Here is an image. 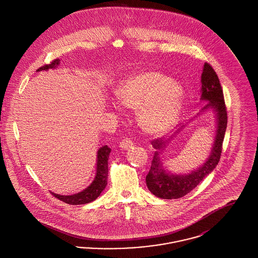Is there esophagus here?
Returning a JSON list of instances; mask_svg holds the SVG:
<instances>
[{
	"instance_id": "1",
	"label": "esophagus",
	"mask_w": 258,
	"mask_h": 258,
	"mask_svg": "<svg viewBox=\"0 0 258 258\" xmlns=\"http://www.w3.org/2000/svg\"><path fill=\"white\" fill-rule=\"evenodd\" d=\"M134 146V142L132 141L131 138H123V140L120 142V147L122 149H130L131 147Z\"/></svg>"
}]
</instances>
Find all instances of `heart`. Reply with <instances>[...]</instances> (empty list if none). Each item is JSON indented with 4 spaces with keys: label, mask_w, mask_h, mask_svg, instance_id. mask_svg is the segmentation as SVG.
I'll use <instances>...</instances> for the list:
<instances>
[{
    "label": "heart",
    "mask_w": 258,
    "mask_h": 258,
    "mask_svg": "<svg viewBox=\"0 0 258 258\" xmlns=\"http://www.w3.org/2000/svg\"><path fill=\"white\" fill-rule=\"evenodd\" d=\"M116 94L124 107L137 111L141 127L150 135L166 133L179 118L182 88L158 72H145L126 78Z\"/></svg>",
    "instance_id": "1"
}]
</instances>
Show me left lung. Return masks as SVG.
Here are the masks:
<instances>
[{
    "label": "left lung",
    "instance_id": "obj_1",
    "mask_svg": "<svg viewBox=\"0 0 258 258\" xmlns=\"http://www.w3.org/2000/svg\"><path fill=\"white\" fill-rule=\"evenodd\" d=\"M201 83V99L208 101L203 107V110L211 107L217 112V135L211 156L196 171L184 175L169 174L162 168L160 158L162 150L165 148L166 141H163L160 137L154 139L152 145L156 149V152L154 154L150 171L146 176V184L149 190L157 197L176 199L184 197L196 188L199 183L215 169L221 159L222 142L227 126V112L219 77L208 62H205L204 64Z\"/></svg>",
    "mask_w": 258,
    "mask_h": 258
}]
</instances>
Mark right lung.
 <instances>
[{"instance_id":"right-lung-1","label":"right lung","mask_w":258,"mask_h":258,"mask_svg":"<svg viewBox=\"0 0 258 258\" xmlns=\"http://www.w3.org/2000/svg\"><path fill=\"white\" fill-rule=\"evenodd\" d=\"M59 59H55L48 64H44L37 69V72L46 71L48 69L56 68L59 64ZM111 149L108 146H103L98 151V162H97V173L94 182L90 184L86 189L82 190L74 196H59L52 194V196L62 202L71 205H81L86 204L97 199L101 191L107 184V176H108V158Z\"/></svg>"}]
</instances>
